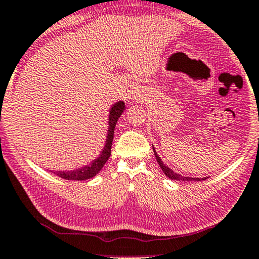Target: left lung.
<instances>
[{
  "mask_svg": "<svg viewBox=\"0 0 259 259\" xmlns=\"http://www.w3.org/2000/svg\"><path fill=\"white\" fill-rule=\"evenodd\" d=\"M153 150H154L155 157H156V160H157V163H158V165H160L162 171H163V173L165 174V177L169 178L170 180H177V181H204V180H206V179H207V178H189V177H184V175H181L179 173H175L173 169H170L168 165H165L163 163V161H162L161 157L158 156L154 147H153Z\"/></svg>",
  "mask_w": 259,
  "mask_h": 259,
  "instance_id": "8db88e82",
  "label": "left lung"
}]
</instances>
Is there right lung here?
<instances>
[{
  "instance_id": "1",
  "label": "right lung",
  "mask_w": 259,
  "mask_h": 259,
  "mask_svg": "<svg viewBox=\"0 0 259 259\" xmlns=\"http://www.w3.org/2000/svg\"><path fill=\"white\" fill-rule=\"evenodd\" d=\"M124 110H125V103L123 101H119L113 104L110 108L109 111V119H108V135H106L105 144L103 148L101 154L97 158H95L94 161L90 162L89 164L84 165V167L78 168L74 170H55L53 173L61 179L65 180H72V181H82L88 180L97 175L99 171L102 170V168L104 167L106 161L109 160L110 155H111V146L113 141V133H115V126L118 118L122 115Z\"/></svg>"
}]
</instances>
